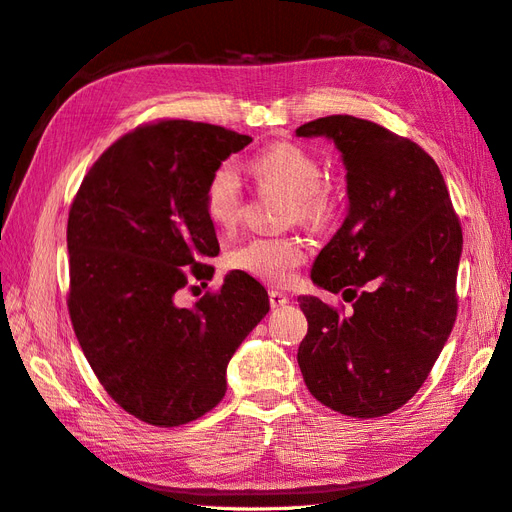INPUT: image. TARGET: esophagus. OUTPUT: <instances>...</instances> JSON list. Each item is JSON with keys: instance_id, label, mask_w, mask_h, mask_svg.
I'll return each instance as SVG.
<instances>
[{"instance_id": "34e87169", "label": "esophagus", "mask_w": 512, "mask_h": 512, "mask_svg": "<svg viewBox=\"0 0 512 512\" xmlns=\"http://www.w3.org/2000/svg\"><path fill=\"white\" fill-rule=\"evenodd\" d=\"M269 303H271L273 309L275 307H284L288 303V297H286L284 292H280V290H271L269 292Z\"/></svg>"}]
</instances>
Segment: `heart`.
<instances>
[{"label": "heart", "mask_w": 512, "mask_h": 512, "mask_svg": "<svg viewBox=\"0 0 512 512\" xmlns=\"http://www.w3.org/2000/svg\"><path fill=\"white\" fill-rule=\"evenodd\" d=\"M250 173L260 190L288 196L286 220L320 228L333 218L335 196L324 183V166L312 151L280 141L269 145L250 162ZM207 220L220 232L235 230L243 213V190L237 168L222 162L213 168L203 192ZM305 260V250L294 237H256L228 254L232 269L243 271L271 286H286Z\"/></svg>", "instance_id": "1"}]
</instances>
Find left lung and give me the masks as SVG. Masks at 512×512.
Instances as JSON below:
<instances>
[{"mask_svg":"<svg viewBox=\"0 0 512 512\" xmlns=\"http://www.w3.org/2000/svg\"><path fill=\"white\" fill-rule=\"evenodd\" d=\"M297 136H327L342 151L350 207L312 280L352 303L344 316L299 297L301 374L331 410L384 416L421 389L453 331L461 224L438 164L410 138L352 115L303 123Z\"/></svg>","mask_w":512,"mask_h":512,"instance_id":"obj_1","label":"left lung"}]
</instances>
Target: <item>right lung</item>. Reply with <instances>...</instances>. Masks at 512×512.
Wrapping results in <instances>:
<instances>
[{
  "label": "right lung",
  "instance_id": "add662e5",
  "mask_svg": "<svg viewBox=\"0 0 512 512\" xmlns=\"http://www.w3.org/2000/svg\"><path fill=\"white\" fill-rule=\"evenodd\" d=\"M250 143L211 123H145L102 153L72 200V327L104 391L138 421L177 427L218 406L230 356L269 312L265 286L243 271L179 305L192 277H213L203 260L220 254L207 179Z\"/></svg>",
  "mask_w": 512,
  "mask_h": 512
}]
</instances>
